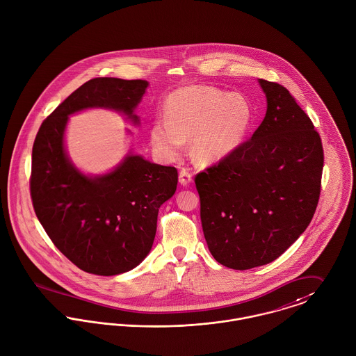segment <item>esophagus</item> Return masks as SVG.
Here are the masks:
<instances>
[{"instance_id":"esophagus-1","label":"esophagus","mask_w":356,"mask_h":356,"mask_svg":"<svg viewBox=\"0 0 356 356\" xmlns=\"http://www.w3.org/2000/svg\"><path fill=\"white\" fill-rule=\"evenodd\" d=\"M179 181L181 186H188L193 181V173L187 168H181L179 172Z\"/></svg>"}]
</instances>
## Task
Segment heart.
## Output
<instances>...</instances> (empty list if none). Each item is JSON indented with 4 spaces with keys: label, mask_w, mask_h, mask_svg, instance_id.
<instances>
[{
    "label": "heart",
    "mask_w": 356,
    "mask_h": 356,
    "mask_svg": "<svg viewBox=\"0 0 356 356\" xmlns=\"http://www.w3.org/2000/svg\"><path fill=\"white\" fill-rule=\"evenodd\" d=\"M163 118L150 128L154 150L166 161L180 159L193 138V154L200 162L227 157L243 142L252 108L241 94L194 84L177 88L165 101Z\"/></svg>",
    "instance_id": "heart-1"
}]
</instances>
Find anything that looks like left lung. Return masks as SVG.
<instances>
[{
  "label": "left lung",
  "instance_id": "left-lung-1",
  "mask_svg": "<svg viewBox=\"0 0 356 356\" xmlns=\"http://www.w3.org/2000/svg\"><path fill=\"white\" fill-rule=\"evenodd\" d=\"M259 84L268 99L261 125L195 176L207 247L235 270L277 259L306 231L321 194L323 149L313 121L284 86Z\"/></svg>",
  "mask_w": 356,
  "mask_h": 356
}]
</instances>
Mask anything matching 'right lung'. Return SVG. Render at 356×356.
<instances>
[{
	"label": "right lung",
	"instance_id": "right-lung-1",
	"mask_svg": "<svg viewBox=\"0 0 356 356\" xmlns=\"http://www.w3.org/2000/svg\"><path fill=\"white\" fill-rule=\"evenodd\" d=\"M146 80L95 78L81 84L43 120L33 146L30 194L53 244L79 269L115 276L152 250L161 204L175 194L177 169L129 156L113 172L90 179L64 152L68 116L87 108L116 109L131 119Z\"/></svg>",
	"mask_w": 356,
	"mask_h": 356
}]
</instances>
